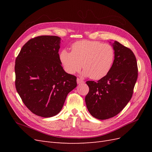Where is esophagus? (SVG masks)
<instances>
[{"label":"esophagus","mask_w":152,"mask_h":152,"mask_svg":"<svg viewBox=\"0 0 152 152\" xmlns=\"http://www.w3.org/2000/svg\"><path fill=\"white\" fill-rule=\"evenodd\" d=\"M77 84H80L84 83V80H82V79H79V78H77Z\"/></svg>","instance_id":"esophagus-1"}]
</instances>
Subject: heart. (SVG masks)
Masks as SVG:
<instances>
[{
    "instance_id": "obj_1",
    "label": "heart",
    "mask_w": 152,
    "mask_h": 152,
    "mask_svg": "<svg viewBox=\"0 0 152 152\" xmlns=\"http://www.w3.org/2000/svg\"><path fill=\"white\" fill-rule=\"evenodd\" d=\"M114 56V49L111 45L99 41L82 40L72 45L71 52L61 50L59 60L65 70L70 74L79 72L82 65L84 76L99 80L110 72Z\"/></svg>"
}]
</instances>
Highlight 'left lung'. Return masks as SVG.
<instances>
[{
  "mask_svg": "<svg viewBox=\"0 0 152 152\" xmlns=\"http://www.w3.org/2000/svg\"><path fill=\"white\" fill-rule=\"evenodd\" d=\"M114 61L108 74L97 82L87 81V110L99 120L113 117L131 100L137 79V65L132 50L117 41L112 44Z\"/></svg>",
  "mask_w": 152,
  "mask_h": 152,
  "instance_id": "obj_1",
  "label": "left lung"
}]
</instances>
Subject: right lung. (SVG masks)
Returning <instances> with one entry per match:
<instances>
[{
    "label": "right lung",
    "instance_id": "1",
    "mask_svg": "<svg viewBox=\"0 0 152 152\" xmlns=\"http://www.w3.org/2000/svg\"><path fill=\"white\" fill-rule=\"evenodd\" d=\"M61 38L42 35L29 40L16 59L15 86L23 102L42 117L61 111L77 77L63 70L58 53Z\"/></svg>",
    "mask_w": 152,
    "mask_h": 152
}]
</instances>
